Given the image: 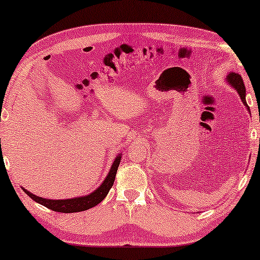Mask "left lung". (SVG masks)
<instances>
[{
  "instance_id": "left-lung-1",
  "label": "left lung",
  "mask_w": 260,
  "mask_h": 260,
  "mask_svg": "<svg viewBox=\"0 0 260 260\" xmlns=\"http://www.w3.org/2000/svg\"><path fill=\"white\" fill-rule=\"evenodd\" d=\"M227 77H229L230 84L232 85V86L238 91V93H239L241 101H243V103H244V105L246 106L248 111H250V108H248V105L246 104V99H245V95H246V90H245V85H244L243 79H241V76L239 73L232 72V73H230Z\"/></svg>"
}]
</instances>
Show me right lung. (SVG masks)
Masks as SVG:
<instances>
[{"label":"right lung","mask_w":260,"mask_h":260,"mask_svg":"<svg viewBox=\"0 0 260 260\" xmlns=\"http://www.w3.org/2000/svg\"><path fill=\"white\" fill-rule=\"evenodd\" d=\"M120 158H122V156H117L111 169H110L108 176H106L104 182L102 183V186L99 187L98 189H95L93 193L86 195V197L67 199V200H49V199L37 197V195L29 193V191L24 189V188H22V189L24 190V193H26L30 199H33L35 202H38V204L45 206V207L52 209V211L54 212L74 213L86 211V209H90L92 207H94V206H97L99 202L104 200V198L108 195L109 190L111 189L113 182H115L117 169H118Z\"/></svg>","instance_id":"1"}]
</instances>
